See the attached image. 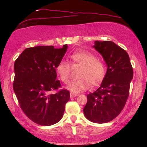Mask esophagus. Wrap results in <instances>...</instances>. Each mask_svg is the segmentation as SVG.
<instances>
[{"mask_svg":"<svg viewBox=\"0 0 147 147\" xmlns=\"http://www.w3.org/2000/svg\"><path fill=\"white\" fill-rule=\"evenodd\" d=\"M77 96H78V95H77V94H75V93H72V92H71V93L70 94V97H71V98H73V97H77Z\"/></svg>","mask_w":147,"mask_h":147,"instance_id":"esophagus-1","label":"esophagus"}]
</instances>
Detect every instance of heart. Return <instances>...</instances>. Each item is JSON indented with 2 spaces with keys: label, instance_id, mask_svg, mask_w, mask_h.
I'll list each match as a JSON object with an SVG mask.
<instances>
[{
  "label": "heart",
  "instance_id": "obj_1",
  "mask_svg": "<svg viewBox=\"0 0 147 147\" xmlns=\"http://www.w3.org/2000/svg\"><path fill=\"white\" fill-rule=\"evenodd\" d=\"M69 59L72 65H81L78 74L80 79L72 82L68 88L71 92L75 93L83 92L90 86V84L92 86H97L105 78V62L97 58L92 52L83 50H77L70 55ZM70 63L66 61L61 60L56 66L57 75L65 84L70 83Z\"/></svg>",
  "mask_w": 147,
  "mask_h": 147
}]
</instances>
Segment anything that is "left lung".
Masks as SVG:
<instances>
[{"label": "left lung", "instance_id": "obj_1", "mask_svg": "<svg viewBox=\"0 0 147 147\" xmlns=\"http://www.w3.org/2000/svg\"><path fill=\"white\" fill-rule=\"evenodd\" d=\"M93 48L102 55L107 72L100 87L87 95L84 113L90 122L103 124L112 121L124 109L133 70L127 52L113 41H95Z\"/></svg>", "mask_w": 147, "mask_h": 147}]
</instances>
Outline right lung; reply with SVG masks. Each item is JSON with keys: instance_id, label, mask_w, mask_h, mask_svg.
<instances>
[{"instance_id": "right-lung-1", "label": "right lung", "mask_w": 147, "mask_h": 147, "mask_svg": "<svg viewBox=\"0 0 147 147\" xmlns=\"http://www.w3.org/2000/svg\"><path fill=\"white\" fill-rule=\"evenodd\" d=\"M68 49L50 46L28 48L15 61L13 88L22 111L28 118L42 126L56 124L63 117L70 92L57 79L56 66Z\"/></svg>"}]
</instances>
